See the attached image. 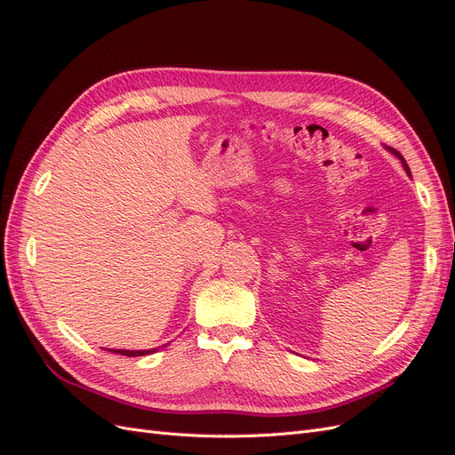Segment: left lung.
I'll list each match as a JSON object with an SVG mask.
<instances>
[{
	"instance_id": "obj_1",
	"label": "left lung",
	"mask_w": 455,
	"mask_h": 455,
	"mask_svg": "<svg viewBox=\"0 0 455 455\" xmlns=\"http://www.w3.org/2000/svg\"><path fill=\"white\" fill-rule=\"evenodd\" d=\"M387 149H389V151H391V154H393V156H396V157H398V159H401V163H403V167H404V171H406V172H408V174H410V169H408V164H406V161H404V157H403V156H401V154H398V151H396V149H393V148H387Z\"/></svg>"
}]
</instances>
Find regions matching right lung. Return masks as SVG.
<instances>
[{
  "label": "right lung",
  "mask_w": 455,
  "mask_h": 455,
  "mask_svg": "<svg viewBox=\"0 0 455 455\" xmlns=\"http://www.w3.org/2000/svg\"><path fill=\"white\" fill-rule=\"evenodd\" d=\"M157 349H144V351H129V349H116L114 353L117 355H125V356H142V355H151L156 353Z\"/></svg>",
  "instance_id": "obj_1"
}]
</instances>
